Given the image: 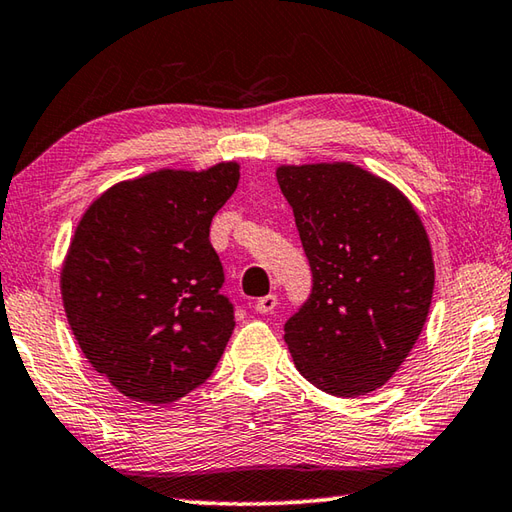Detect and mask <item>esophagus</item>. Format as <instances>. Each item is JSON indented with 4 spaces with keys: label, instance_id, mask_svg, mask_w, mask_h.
<instances>
[{
    "label": "esophagus",
    "instance_id": "esophagus-1",
    "mask_svg": "<svg viewBox=\"0 0 512 512\" xmlns=\"http://www.w3.org/2000/svg\"><path fill=\"white\" fill-rule=\"evenodd\" d=\"M278 305V298L274 294H267L256 301V312L258 314H272Z\"/></svg>",
    "mask_w": 512,
    "mask_h": 512
}]
</instances>
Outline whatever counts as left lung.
Wrapping results in <instances>:
<instances>
[{
  "label": "left lung",
  "mask_w": 512,
  "mask_h": 512,
  "mask_svg": "<svg viewBox=\"0 0 512 512\" xmlns=\"http://www.w3.org/2000/svg\"><path fill=\"white\" fill-rule=\"evenodd\" d=\"M276 180L312 269V292L285 323L296 370L336 397L381 388L417 343L435 289L419 214L354 165L281 167Z\"/></svg>",
  "instance_id": "8db88e82"
}]
</instances>
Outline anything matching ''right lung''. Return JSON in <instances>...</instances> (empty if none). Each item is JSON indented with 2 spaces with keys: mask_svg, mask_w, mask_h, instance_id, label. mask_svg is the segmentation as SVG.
<instances>
[{
  "mask_svg": "<svg viewBox=\"0 0 512 512\" xmlns=\"http://www.w3.org/2000/svg\"><path fill=\"white\" fill-rule=\"evenodd\" d=\"M236 162L120 182L86 209L62 269L69 325L124 397L171 403L214 374L234 330L209 225Z\"/></svg>",
  "mask_w": 512,
  "mask_h": 512,
  "instance_id": "right-lung-1",
  "label": "right lung"
}]
</instances>
